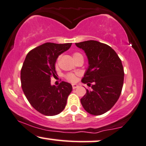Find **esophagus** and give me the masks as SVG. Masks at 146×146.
<instances>
[{
	"mask_svg": "<svg viewBox=\"0 0 146 146\" xmlns=\"http://www.w3.org/2000/svg\"><path fill=\"white\" fill-rule=\"evenodd\" d=\"M78 87V85H76V84H72V89H73V90H74V89L77 88Z\"/></svg>",
	"mask_w": 146,
	"mask_h": 146,
	"instance_id": "obj_1",
	"label": "esophagus"
}]
</instances>
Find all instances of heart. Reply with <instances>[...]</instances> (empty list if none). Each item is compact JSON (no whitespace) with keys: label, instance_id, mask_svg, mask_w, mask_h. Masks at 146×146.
Returning <instances> with one entry per match:
<instances>
[{"label":"heart","instance_id":"b5f03b06","mask_svg":"<svg viewBox=\"0 0 146 146\" xmlns=\"http://www.w3.org/2000/svg\"><path fill=\"white\" fill-rule=\"evenodd\" d=\"M72 57L74 60H76L77 59H79V58H83V56L82 55V54L79 52H74L72 54ZM59 56L56 59V66L58 64V62H59ZM65 78H66L67 80H69L70 82H74L76 80V76L75 74L74 73H68L65 75Z\"/></svg>","mask_w":146,"mask_h":146}]
</instances>
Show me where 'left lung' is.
<instances>
[{
  "instance_id": "8db88e82",
  "label": "left lung",
  "mask_w": 146,
  "mask_h": 146,
  "mask_svg": "<svg viewBox=\"0 0 146 146\" xmlns=\"http://www.w3.org/2000/svg\"><path fill=\"white\" fill-rule=\"evenodd\" d=\"M76 46L85 51L90 65L81 81L92 87L80 102L89 113L104 114L117 102L122 90L124 72L121 59L112 48L98 41L76 43Z\"/></svg>"
}]
</instances>
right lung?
Wrapping results in <instances>:
<instances>
[{"label":"right lung","mask_w":146,"mask_h":146,"mask_svg":"<svg viewBox=\"0 0 146 146\" xmlns=\"http://www.w3.org/2000/svg\"><path fill=\"white\" fill-rule=\"evenodd\" d=\"M72 46V43L47 42L27 54L22 65L20 78L26 98L35 110L44 115L60 113L66 107L72 90L71 84L62 81L58 86L50 85L55 77V62L58 56Z\"/></svg>","instance_id":"obj_1"}]
</instances>
